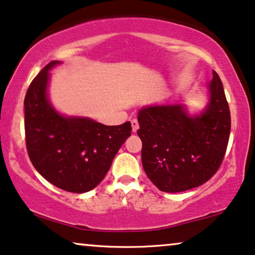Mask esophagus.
I'll use <instances>...</instances> for the list:
<instances>
[{
	"label": "esophagus",
	"mask_w": 255,
	"mask_h": 255,
	"mask_svg": "<svg viewBox=\"0 0 255 255\" xmlns=\"http://www.w3.org/2000/svg\"><path fill=\"white\" fill-rule=\"evenodd\" d=\"M131 127H132V131H133V132H135L139 128V123H138V121L135 120V118L131 120Z\"/></svg>",
	"instance_id": "1"
}]
</instances>
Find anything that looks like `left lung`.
<instances>
[{"label":"left lung","mask_w":255,"mask_h":255,"mask_svg":"<svg viewBox=\"0 0 255 255\" xmlns=\"http://www.w3.org/2000/svg\"><path fill=\"white\" fill-rule=\"evenodd\" d=\"M212 74L210 101L201 115L189 116L182 104L139 110L142 167L153 184L165 193L202 186L224 159L231 116L221 79L215 71Z\"/></svg>","instance_id":"obj_1"}]
</instances>
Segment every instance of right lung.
I'll use <instances>...</instances> for the list:
<instances>
[{"instance_id":"add662e5","label":"right lung","mask_w":255,"mask_h":255,"mask_svg":"<svg viewBox=\"0 0 255 255\" xmlns=\"http://www.w3.org/2000/svg\"><path fill=\"white\" fill-rule=\"evenodd\" d=\"M32 80L24 100V128L29 158L44 179L69 193H86L104 179L115 155L131 135V123L103 125L83 117H65L47 99L48 71Z\"/></svg>"}]
</instances>
